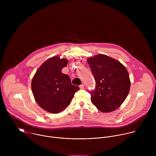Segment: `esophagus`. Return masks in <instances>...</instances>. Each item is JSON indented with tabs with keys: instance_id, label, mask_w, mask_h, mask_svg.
Here are the masks:
<instances>
[{
	"instance_id": "1",
	"label": "esophagus",
	"mask_w": 156,
	"mask_h": 156,
	"mask_svg": "<svg viewBox=\"0 0 156 156\" xmlns=\"http://www.w3.org/2000/svg\"><path fill=\"white\" fill-rule=\"evenodd\" d=\"M80 88L81 89V90H83V89L84 88V85L83 84H81V85H80Z\"/></svg>"
}]
</instances>
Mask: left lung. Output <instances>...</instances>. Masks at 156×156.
Here are the masks:
<instances>
[{
  "instance_id": "obj_1",
  "label": "left lung",
  "mask_w": 156,
  "mask_h": 156,
  "mask_svg": "<svg viewBox=\"0 0 156 156\" xmlns=\"http://www.w3.org/2000/svg\"><path fill=\"white\" fill-rule=\"evenodd\" d=\"M96 82L90 91L92 103L102 112L119 108L127 97L130 80L127 70L119 61L99 54L87 59Z\"/></svg>"
}]
</instances>
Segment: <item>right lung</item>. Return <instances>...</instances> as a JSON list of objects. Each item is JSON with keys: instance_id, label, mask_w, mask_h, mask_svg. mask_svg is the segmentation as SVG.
Segmentation results:
<instances>
[{"instance_id": "obj_1", "label": "right lung", "mask_w": 156, "mask_h": 156, "mask_svg": "<svg viewBox=\"0 0 156 156\" xmlns=\"http://www.w3.org/2000/svg\"><path fill=\"white\" fill-rule=\"evenodd\" d=\"M66 59L53 57L36 72L31 83L33 96L39 105L49 112L57 114L67 107L78 86L71 83L70 76L62 73Z\"/></svg>"}]
</instances>
